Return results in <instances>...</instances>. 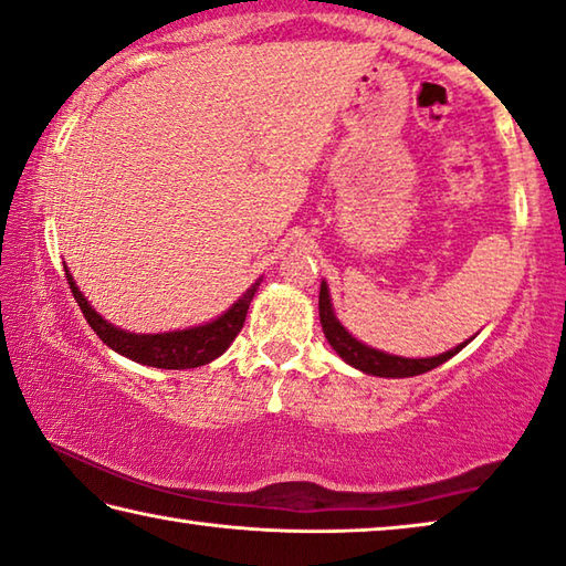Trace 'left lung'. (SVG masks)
Segmentation results:
<instances>
[{
	"instance_id": "obj_1",
	"label": "left lung",
	"mask_w": 566,
	"mask_h": 566,
	"mask_svg": "<svg viewBox=\"0 0 566 566\" xmlns=\"http://www.w3.org/2000/svg\"><path fill=\"white\" fill-rule=\"evenodd\" d=\"M319 322L322 329H325L327 343L332 345V349H337V355L343 357L345 363H349L357 370H363L367 375H378V378H412V375H423L433 367L443 365L446 360L459 353V349L465 345H459L448 353L438 355V357H423V360H408V357H396V355H385L380 349H373L349 335V332L339 325L335 312H332L329 304V292L327 284L322 282L319 286Z\"/></svg>"
}]
</instances>
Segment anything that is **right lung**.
<instances>
[{"label":"right lung","instance_id":"right-lung-1","mask_svg":"<svg viewBox=\"0 0 566 566\" xmlns=\"http://www.w3.org/2000/svg\"><path fill=\"white\" fill-rule=\"evenodd\" d=\"M259 282L251 284V290L227 312V315L209 322V325L181 329V332H164V335H136V332L113 327L111 322H105L101 315H97L83 294H80L73 276L67 274V284L70 290H73V297L77 300V307L83 310L87 325L93 327L95 335L101 337L107 347H113L115 353H120L143 365L164 367V370H188V367H199L217 360L223 349L234 343V337L239 335L241 327H244L249 302L254 300Z\"/></svg>","mask_w":566,"mask_h":566}]
</instances>
